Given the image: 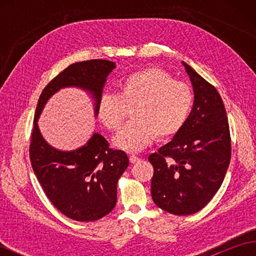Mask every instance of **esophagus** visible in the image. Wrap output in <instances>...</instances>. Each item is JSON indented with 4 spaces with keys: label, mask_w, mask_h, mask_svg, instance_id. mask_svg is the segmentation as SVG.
<instances>
[{
    "label": "esophagus",
    "mask_w": 256,
    "mask_h": 256,
    "mask_svg": "<svg viewBox=\"0 0 256 256\" xmlns=\"http://www.w3.org/2000/svg\"><path fill=\"white\" fill-rule=\"evenodd\" d=\"M140 157L138 156H136V155H131L130 156V162H132V164H135V162H140Z\"/></svg>",
    "instance_id": "1"
}]
</instances>
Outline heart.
<instances>
[{"label": "heart", "instance_id": "1", "mask_svg": "<svg viewBox=\"0 0 256 256\" xmlns=\"http://www.w3.org/2000/svg\"><path fill=\"white\" fill-rule=\"evenodd\" d=\"M118 92H103L96 103L99 121L116 131L133 108L128 122L114 135L113 145L128 153L144 150L155 140L177 134L192 106V91L182 81L157 67L135 72L118 82Z\"/></svg>", "mask_w": 256, "mask_h": 256}]
</instances>
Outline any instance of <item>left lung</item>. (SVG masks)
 I'll use <instances>...</instances> for the list:
<instances>
[{"mask_svg":"<svg viewBox=\"0 0 256 256\" xmlns=\"http://www.w3.org/2000/svg\"><path fill=\"white\" fill-rule=\"evenodd\" d=\"M194 88L186 123L170 143L148 156L154 167L152 198L176 216L201 210L221 187L231 160L229 122L214 86L182 62Z\"/></svg>","mask_w":256,"mask_h":256,"instance_id":"left-lung-1","label":"left lung"}]
</instances>
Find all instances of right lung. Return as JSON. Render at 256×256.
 Instances as JSON below:
<instances>
[{"instance_id": "right-lung-1", "label": "right lung", "mask_w": 256, "mask_h": 256, "mask_svg": "<svg viewBox=\"0 0 256 256\" xmlns=\"http://www.w3.org/2000/svg\"><path fill=\"white\" fill-rule=\"evenodd\" d=\"M116 64L104 59L70 64L45 86L36 106L30 145L32 170L50 202L76 221L99 220L113 210L118 180L128 166V155L108 148L99 133H94L77 150H57L42 138L37 121L50 96L68 86L88 92L94 101L96 116L98 100Z\"/></svg>"}]
</instances>
